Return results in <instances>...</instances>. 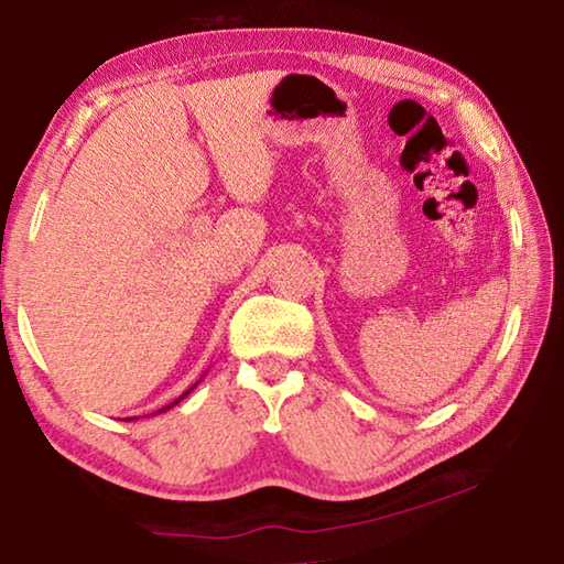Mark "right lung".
Returning <instances> with one entry per match:
<instances>
[{
    "label": "right lung",
    "instance_id": "add662e5",
    "mask_svg": "<svg viewBox=\"0 0 564 564\" xmlns=\"http://www.w3.org/2000/svg\"><path fill=\"white\" fill-rule=\"evenodd\" d=\"M204 376H206V373H204ZM196 386H198V383H194V386H191V388L186 390V393H184V395H178V398L174 400V403H169V405H164V408H161V410H156V413H166V410H169V408H174V405H178V400H184V398H186V395L191 393V390H194ZM156 413H154V415H156ZM129 420H131V417H129Z\"/></svg>",
    "mask_w": 564,
    "mask_h": 564
}]
</instances>
